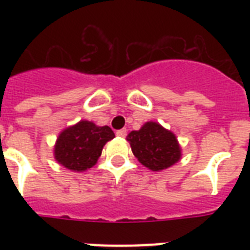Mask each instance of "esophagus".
<instances>
[{
    "label": "esophagus",
    "mask_w": 250,
    "mask_h": 250,
    "mask_svg": "<svg viewBox=\"0 0 250 250\" xmlns=\"http://www.w3.org/2000/svg\"><path fill=\"white\" fill-rule=\"evenodd\" d=\"M117 136L118 137H125L127 136V129L122 128V129H119V131H117Z\"/></svg>",
    "instance_id": "1"
}]
</instances>
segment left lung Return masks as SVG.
Returning <instances> with one entry per match:
<instances>
[{
  "label": "left lung",
  "mask_w": 250,
  "mask_h": 250,
  "mask_svg": "<svg viewBox=\"0 0 250 250\" xmlns=\"http://www.w3.org/2000/svg\"><path fill=\"white\" fill-rule=\"evenodd\" d=\"M128 141L140 164L153 171L164 170L180 160V146L174 133L154 122H148L139 131H132Z\"/></svg>",
  "instance_id": "obj_1"
}]
</instances>
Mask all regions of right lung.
Segmentation results:
<instances>
[{
  "instance_id": "obj_1",
  "label": "right lung",
  "mask_w": 250,
  "mask_h": 250,
  "mask_svg": "<svg viewBox=\"0 0 250 250\" xmlns=\"http://www.w3.org/2000/svg\"><path fill=\"white\" fill-rule=\"evenodd\" d=\"M113 129L82 121L61 133L54 148L56 160L68 170L85 171L96 165L104 145L114 139Z\"/></svg>"
}]
</instances>
